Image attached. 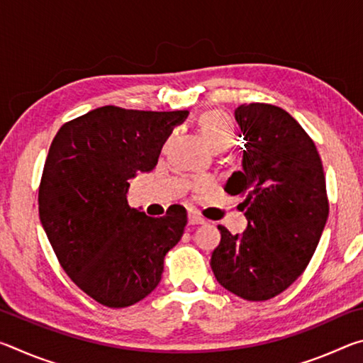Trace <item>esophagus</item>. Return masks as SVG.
<instances>
[{"label":"esophagus","instance_id":"1","mask_svg":"<svg viewBox=\"0 0 363 363\" xmlns=\"http://www.w3.org/2000/svg\"><path fill=\"white\" fill-rule=\"evenodd\" d=\"M187 220H189V225H200V224H205V219L200 218L199 214L195 213H190L187 216Z\"/></svg>","mask_w":363,"mask_h":363}]
</instances>
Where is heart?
<instances>
[{"mask_svg": "<svg viewBox=\"0 0 363 363\" xmlns=\"http://www.w3.org/2000/svg\"><path fill=\"white\" fill-rule=\"evenodd\" d=\"M199 128L201 136L214 152L225 150L235 139V128L229 116L223 112H206L200 115Z\"/></svg>", "mask_w": 363, "mask_h": 363, "instance_id": "1", "label": "heart"}]
</instances>
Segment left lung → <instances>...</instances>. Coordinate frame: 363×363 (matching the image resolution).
Listing matches in <instances>:
<instances>
[{
  "instance_id": "8db88e82",
  "label": "left lung",
  "mask_w": 363,
  "mask_h": 363,
  "mask_svg": "<svg viewBox=\"0 0 363 363\" xmlns=\"http://www.w3.org/2000/svg\"><path fill=\"white\" fill-rule=\"evenodd\" d=\"M235 120L245 140L242 171L225 192L243 196L242 233L219 225L211 255L219 285L247 301L285 291L309 264L328 218L327 187L315 144L284 108L243 104Z\"/></svg>"
}]
</instances>
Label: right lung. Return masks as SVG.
<instances>
[{"label": "right lung", "instance_id": "add662e5", "mask_svg": "<svg viewBox=\"0 0 363 363\" xmlns=\"http://www.w3.org/2000/svg\"><path fill=\"white\" fill-rule=\"evenodd\" d=\"M187 110L106 106L60 128L43 169L40 220L67 275L107 307L136 304L162 280L164 255L181 240L186 210L163 218L128 205L130 181L157 167Z\"/></svg>", "mask_w": 363, "mask_h": 363}]
</instances>
